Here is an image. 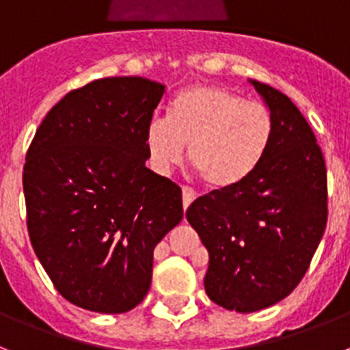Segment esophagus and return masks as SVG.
<instances>
[{
    "label": "esophagus",
    "instance_id": "obj_1",
    "mask_svg": "<svg viewBox=\"0 0 350 350\" xmlns=\"http://www.w3.org/2000/svg\"><path fill=\"white\" fill-rule=\"evenodd\" d=\"M193 199H196V192L190 189H187V187H183V208L185 210H187V208L192 204Z\"/></svg>",
    "mask_w": 350,
    "mask_h": 350
}]
</instances>
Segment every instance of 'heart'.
<instances>
[{"label": "heart", "mask_w": 350, "mask_h": 350, "mask_svg": "<svg viewBox=\"0 0 350 350\" xmlns=\"http://www.w3.org/2000/svg\"><path fill=\"white\" fill-rule=\"evenodd\" d=\"M274 131L265 105L211 83L190 85L170 105L169 117H152L146 148L158 172L181 163L189 144L190 165L210 189L239 185L260 165Z\"/></svg>", "instance_id": "obj_1"}]
</instances>
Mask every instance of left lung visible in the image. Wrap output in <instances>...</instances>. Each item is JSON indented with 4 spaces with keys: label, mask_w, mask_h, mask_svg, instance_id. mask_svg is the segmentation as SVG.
<instances>
[{
    "label": "left lung",
    "mask_w": 350,
    "mask_h": 350,
    "mask_svg": "<svg viewBox=\"0 0 350 350\" xmlns=\"http://www.w3.org/2000/svg\"><path fill=\"white\" fill-rule=\"evenodd\" d=\"M249 83L274 120L265 157L239 185L213 190L187 210L210 254L208 297L239 313L265 310L292 293L327 222V172L310 124L280 90Z\"/></svg>",
    "instance_id": "left-lung-1"
}]
</instances>
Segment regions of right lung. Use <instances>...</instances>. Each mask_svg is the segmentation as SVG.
Returning a JSON list of instances; mask_svg holds the SVG:
<instances>
[{
    "label": "right lung",
    "instance_id": "add662e5",
    "mask_svg": "<svg viewBox=\"0 0 350 350\" xmlns=\"http://www.w3.org/2000/svg\"><path fill=\"white\" fill-rule=\"evenodd\" d=\"M163 94L140 76L90 81L49 110L26 154L30 242L55 288L83 310H133L157 243L183 219L180 187L146 167Z\"/></svg>",
    "mask_w": 350,
    "mask_h": 350
}]
</instances>
